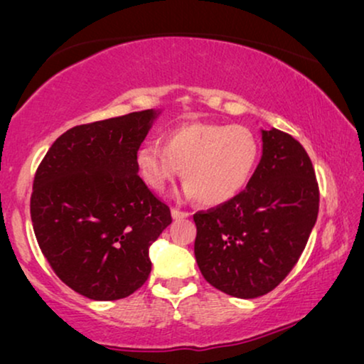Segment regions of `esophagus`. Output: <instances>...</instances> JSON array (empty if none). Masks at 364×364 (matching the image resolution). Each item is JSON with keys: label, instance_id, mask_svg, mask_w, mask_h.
Segmentation results:
<instances>
[{"label": "esophagus", "instance_id": "1", "mask_svg": "<svg viewBox=\"0 0 364 364\" xmlns=\"http://www.w3.org/2000/svg\"><path fill=\"white\" fill-rule=\"evenodd\" d=\"M171 213H172L173 218H186V217L191 215V213H188V212H186V210H178V208H176V207H172Z\"/></svg>", "mask_w": 364, "mask_h": 364}]
</instances>
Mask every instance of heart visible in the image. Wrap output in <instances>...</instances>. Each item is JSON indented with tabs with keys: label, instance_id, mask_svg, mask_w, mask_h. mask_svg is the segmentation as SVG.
<instances>
[{
	"label": "heart",
	"instance_id": "obj_1",
	"mask_svg": "<svg viewBox=\"0 0 364 364\" xmlns=\"http://www.w3.org/2000/svg\"><path fill=\"white\" fill-rule=\"evenodd\" d=\"M260 152V141L245 126L186 122L164 134L162 146L139 147L136 162L142 181L156 192H162L182 168L187 196L213 207L245 188Z\"/></svg>",
	"mask_w": 364,
	"mask_h": 364
}]
</instances>
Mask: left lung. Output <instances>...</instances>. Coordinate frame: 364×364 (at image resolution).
<instances>
[{
	"label": "left lung",
	"instance_id": "1",
	"mask_svg": "<svg viewBox=\"0 0 364 364\" xmlns=\"http://www.w3.org/2000/svg\"><path fill=\"white\" fill-rule=\"evenodd\" d=\"M263 156L232 200L193 215L197 265L227 295L257 298L285 280L305 250L320 207L308 154L290 134L262 131Z\"/></svg>",
	"mask_w": 364,
	"mask_h": 364
}]
</instances>
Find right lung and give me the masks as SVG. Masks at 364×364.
Returning a JSON list of instances; mask_svg holds the SVG:
<instances>
[{
	"label": "right lung",
	"instance_id": "1",
	"mask_svg": "<svg viewBox=\"0 0 364 364\" xmlns=\"http://www.w3.org/2000/svg\"><path fill=\"white\" fill-rule=\"evenodd\" d=\"M156 112L81 124L59 136L33 181V230L53 272L97 301L121 300L151 273L149 247L171 208L139 177L136 154Z\"/></svg>",
	"mask_w": 364,
	"mask_h": 364
}]
</instances>
